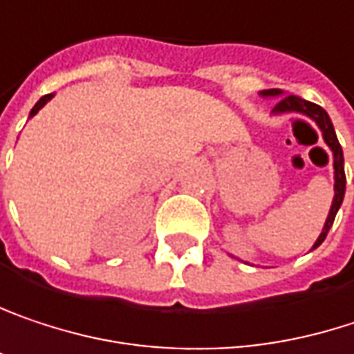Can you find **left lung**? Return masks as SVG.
<instances>
[{
	"instance_id": "obj_1",
	"label": "left lung",
	"mask_w": 354,
	"mask_h": 354,
	"mask_svg": "<svg viewBox=\"0 0 354 354\" xmlns=\"http://www.w3.org/2000/svg\"><path fill=\"white\" fill-rule=\"evenodd\" d=\"M261 95H263V97H279V95H283V91H281V89H265V91H261ZM273 113H304V115L312 118V120L318 124V128L322 130V138H324V142L330 147L332 156H334V199H332L326 224H324V228H322L318 241L312 246V248H318L320 244L324 243V239H326L330 226L334 224L336 212H338V207H340V203H342V199H344L346 177H344L342 149H340V142H338V138H336V132H334L330 115L326 113L324 108H320L318 104L306 102V100H301V97H297V95H286V97H281V100L277 102V106L273 108Z\"/></svg>"
}]
</instances>
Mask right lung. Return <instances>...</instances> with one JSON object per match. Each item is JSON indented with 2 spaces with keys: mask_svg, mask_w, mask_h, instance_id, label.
I'll return each mask as SVG.
<instances>
[{
  "mask_svg": "<svg viewBox=\"0 0 354 354\" xmlns=\"http://www.w3.org/2000/svg\"><path fill=\"white\" fill-rule=\"evenodd\" d=\"M50 97H53V93H48V95H44V97H40V100L36 102V106H34V108H32V111H30V118H32V115H36L40 108H44V104H46Z\"/></svg>",
  "mask_w": 354,
  "mask_h": 354,
  "instance_id": "1",
  "label": "right lung"
}]
</instances>
